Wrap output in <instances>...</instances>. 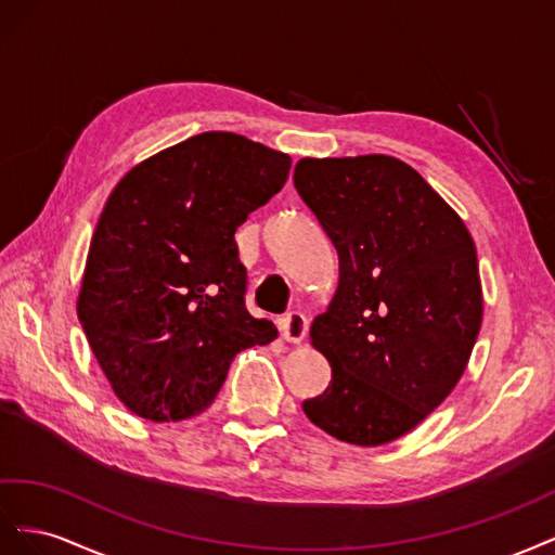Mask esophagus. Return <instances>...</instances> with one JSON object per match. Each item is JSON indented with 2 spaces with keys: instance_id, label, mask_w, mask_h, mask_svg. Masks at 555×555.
<instances>
[{
  "instance_id": "obj_1",
  "label": "esophagus",
  "mask_w": 555,
  "mask_h": 555,
  "mask_svg": "<svg viewBox=\"0 0 555 555\" xmlns=\"http://www.w3.org/2000/svg\"><path fill=\"white\" fill-rule=\"evenodd\" d=\"M279 327H281L283 339L291 341V344H299V341L307 337V332H309V323H307V319L299 311H291V313L283 315Z\"/></svg>"
}]
</instances>
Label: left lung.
<instances>
[{"label":"left lung","mask_w":555,"mask_h":555,"mask_svg":"<svg viewBox=\"0 0 555 555\" xmlns=\"http://www.w3.org/2000/svg\"><path fill=\"white\" fill-rule=\"evenodd\" d=\"M293 181L339 256V283L311 323L332 382L307 418L378 447L449 398L483 319L474 240L449 204L390 155L302 157Z\"/></svg>","instance_id":"8db88e82"}]
</instances>
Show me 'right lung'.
<instances>
[{
  "mask_svg": "<svg viewBox=\"0 0 555 555\" xmlns=\"http://www.w3.org/2000/svg\"><path fill=\"white\" fill-rule=\"evenodd\" d=\"M291 155L202 132L134 165L94 228L76 311L116 398L146 421L207 409L234 356L276 339L244 305L234 232L274 197Z\"/></svg>",
  "mask_w": 555,
  "mask_h": 555,
  "instance_id": "add662e5",
  "label": "right lung"
}]
</instances>
